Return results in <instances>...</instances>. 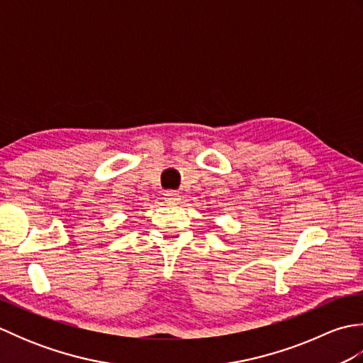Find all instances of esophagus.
Masks as SVG:
<instances>
[{
	"mask_svg": "<svg viewBox=\"0 0 363 363\" xmlns=\"http://www.w3.org/2000/svg\"><path fill=\"white\" fill-rule=\"evenodd\" d=\"M164 198H165L167 203H177L181 199L179 194H177V191H174V190H167L164 194Z\"/></svg>",
	"mask_w": 363,
	"mask_h": 363,
	"instance_id": "1",
	"label": "esophagus"
}]
</instances>
